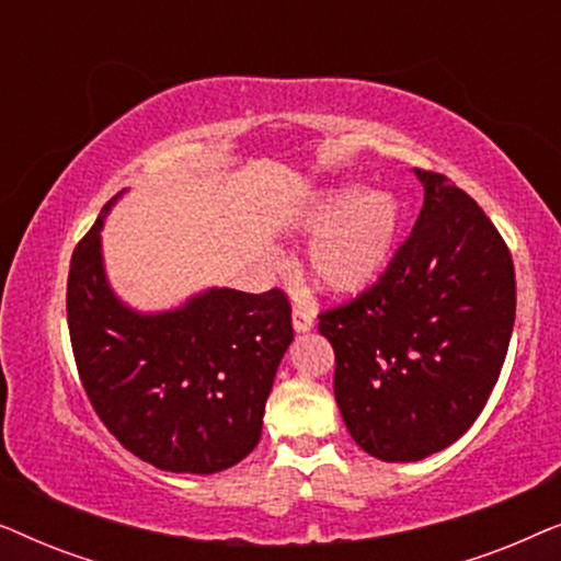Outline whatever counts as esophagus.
<instances>
[{"instance_id":"34e87169","label":"esophagus","mask_w":561,"mask_h":561,"mask_svg":"<svg viewBox=\"0 0 561 561\" xmlns=\"http://www.w3.org/2000/svg\"><path fill=\"white\" fill-rule=\"evenodd\" d=\"M294 329L298 334L311 332V329H313V313L306 311V309H294Z\"/></svg>"}]
</instances>
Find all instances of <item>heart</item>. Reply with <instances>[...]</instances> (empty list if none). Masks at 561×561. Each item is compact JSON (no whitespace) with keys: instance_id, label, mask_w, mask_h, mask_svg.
<instances>
[{"instance_id":"heart-1","label":"heart","mask_w":561,"mask_h":561,"mask_svg":"<svg viewBox=\"0 0 561 561\" xmlns=\"http://www.w3.org/2000/svg\"><path fill=\"white\" fill-rule=\"evenodd\" d=\"M304 229L319 232L309 248V273L321 290L352 296L386 271L401 232V204L388 191L357 186L327 191L301 211Z\"/></svg>"}]
</instances>
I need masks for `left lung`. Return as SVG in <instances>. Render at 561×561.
Returning <instances> with one entry per match:
<instances>
[{
  "mask_svg": "<svg viewBox=\"0 0 561 561\" xmlns=\"http://www.w3.org/2000/svg\"><path fill=\"white\" fill-rule=\"evenodd\" d=\"M416 175L424 206L388 271L319 313L344 424L382 462H419L474 424L516 319V273L501 232L447 175Z\"/></svg>",
  "mask_w": 561,
  "mask_h": 561,
  "instance_id": "obj_1",
  "label": "left lung"
}]
</instances>
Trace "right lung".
Returning a JSON list of instances; mask_svg holds the SVG:
<instances>
[{
	"label": "right lung",
	"instance_id": "add662e5",
	"mask_svg": "<svg viewBox=\"0 0 561 561\" xmlns=\"http://www.w3.org/2000/svg\"><path fill=\"white\" fill-rule=\"evenodd\" d=\"M125 194V191H122ZM104 206L68 271V332L81 386L102 424L142 462L211 474L257 447L265 401L288 344L283 290L209 288L181 309L133 311L104 275Z\"/></svg>",
	"mask_w": 561,
	"mask_h": 561
}]
</instances>
